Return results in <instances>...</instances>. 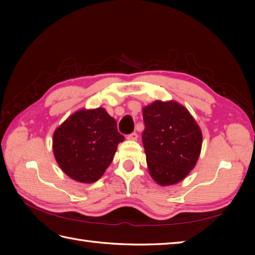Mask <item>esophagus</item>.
Instances as JSON below:
<instances>
[{
	"label": "esophagus",
	"instance_id": "1",
	"mask_svg": "<svg viewBox=\"0 0 255 255\" xmlns=\"http://www.w3.org/2000/svg\"><path fill=\"white\" fill-rule=\"evenodd\" d=\"M137 139H138V133H136V132H132L127 136V140H132V141H136Z\"/></svg>",
	"mask_w": 255,
	"mask_h": 255
}]
</instances>
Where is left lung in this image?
<instances>
[{"label":"left lung","instance_id":"left-lung-1","mask_svg":"<svg viewBox=\"0 0 255 255\" xmlns=\"http://www.w3.org/2000/svg\"><path fill=\"white\" fill-rule=\"evenodd\" d=\"M142 143L151 177L161 186L174 185L196 165L203 133L191 113L175 101H154L142 108Z\"/></svg>","mask_w":255,"mask_h":255}]
</instances>
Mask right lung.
Masks as SVG:
<instances>
[{"mask_svg": "<svg viewBox=\"0 0 255 255\" xmlns=\"http://www.w3.org/2000/svg\"><path fill=\"white\" fill-rule=\"evenodd\" d=\"M124 139L116 121L105 108H81L56 128L53 155L64 174L72 180L94 183L110 166Z\"/></svg>", "mask_w": 255, "mask_h": 255, "instance_id": "right-lung-1", "label": "right lung"}]
</instances>
